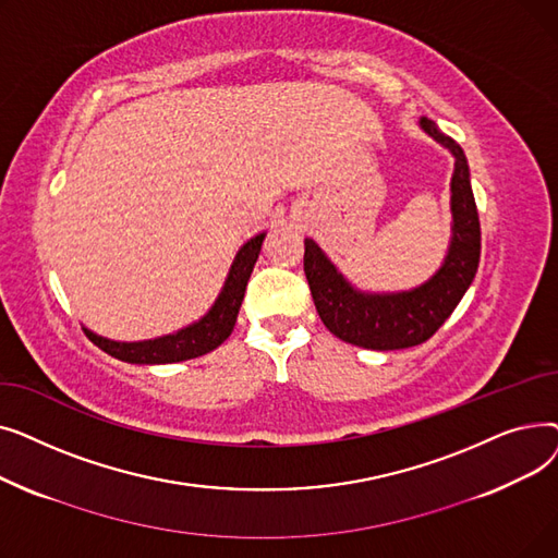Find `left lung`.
<instances>
[{"mask_svg":"<svg viewBox=\"0 0 558 558\" xmlns=\"http://www.w3.org/2000/svg\"><path fill=\"white\" fill-rule=\"evenodd\" d=\"M418 124L454 158L452 238L438 271L407 291H362L337 269L324 248L305 240V276L320 320L335 337L360 348L400 350L427 341L454 312L480 267L482 232L465 154L427 117H421Z\"/></svg>","mask_w":558,"mask_h":558,"instance_id":"obj_1","label":"left lung"}]
</instances>
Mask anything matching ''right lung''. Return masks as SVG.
<instances>
[{
	"label": "right lung",
	"mask_w": 558,
	"mask_h": 558,
	"mask_svg": "<svg viewBox=\"0 0 558 558\" xmlns=\"http://www.w3.org/2000/svg\"><path fill=\"white\" fill-rule=\"evenodd\" d=\"M264 238H267V232H259L238 251V255H234L230 264V271L226 276L219 296L215 299L213 307L198 320H194V324L175 330L171 335L144 339V341H114L83 328L85 335L90 337L93 343L99 345L110 357L129 362V364H142V366L185 362V360H194L210 353V350H215L230 337L234 324H238L244 291L257 262V255L262 251Z\"/></svg>",
	"instance_id": "obj_1"
}]
</instances>
